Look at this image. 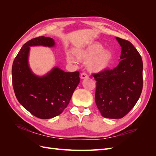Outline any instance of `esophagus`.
<instances>
[{"label": "esophagus", "mask_w": 156, "mask_h": 156, "mask_svg": "<svg viewBox=\"0 0 156 156\" xmlns=\"http://www.w3.org/2000/svg\"><path fill=\"white\" fill-rule=\"evenodd\" d=\"M88 75H87V73H82L81 74V79H87V78H88Z\"/></svg>", "instance_id": "34e87169"}]
</instances>
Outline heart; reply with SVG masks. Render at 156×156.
Returning <instances> with one entry per match:
<instances>
[{"mask_svg":"<svg viewBox=\"0 0 156 156\" xmlns=\"http://www.w3.org/2000/svg\"><path fill=\"white\" fill-rule=\"evenodd\" d=\"M74 55L79 61L87 62L88 69L93 72H101L109 68L114 60L112 51L105 49L103 45L99 42H93L85 46L74 50ZM67 60L75 62L73 55H66Z\"/></svg>","mask_w":156,"mask_h":156,"instance_id":"heart-1","label":"heart"}]
</instances>
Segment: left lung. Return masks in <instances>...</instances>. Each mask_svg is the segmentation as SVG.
<instances>
[{"label":"left lung","instance_id":"8db88e82","mask_svg":"<svg viewBox=\"0 0 156 156\" xmlns=\"http://www.w3.org/2000/svg\"><path fill=\"white\" fill-rule=\"evenodd\" d=\"M122 48L120 61L116 68L93 77L96 81L95 101L102 116L122 119L137 102L142 92V58L131 42L116 37Z\"/></svg>","mask_w":156,"mask_h":156}]
</instances>
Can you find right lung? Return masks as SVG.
Returning <instances> with one entry per match:
<instances>
[{
  "label": "right lung",
  "mask_w": 156,
  "mask_h": 156,
  "mask_svg": "<svg viewBox=\"0 0 156 156\" xmlns=\"http://www.w3.org/2000/svg\"><path fill=\"white\" fill-rule=\"evenodd\" d=\"M54 47L55 41L40 36L23 45L13 60L12 84L18 101L32 115L41 119L59 115L69 104L80 82L79 72H65L58 67L44 76L32 73L29 66L30 47Z\"/></svg>",
  "instance_id": "right-lung-1"
}]
</instances>
